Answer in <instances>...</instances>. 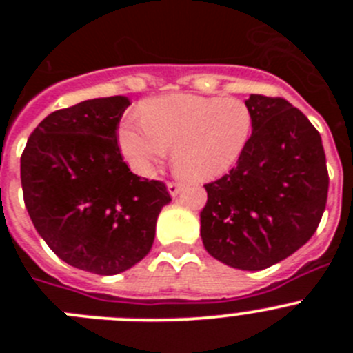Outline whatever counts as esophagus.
<instances>
[{
    "label": "esophagus",
    "mask_w": 353,
    "mask_h": 353,
    "mask_svg": "<svg viewBox=\"0 0 353 353\" xmlns=\"http://www.w3.org/2000/svg\"><path fill=\"white\" fill-rule=\"evenodd\" d=\"M180 189H182V187H180V183H176V182H168V192H170L171 196H179Z\"/></svg>",
    "instance_id": "34e87169"
}]
</instances>
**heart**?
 Returning <instances> with one entry per match:
<instances>
[{
  "instance_id": "heart-1",
  "label": "heart",
  "mask_w": 353,
  "mask_h": 353,
  "mask_svg": "<svg viewBox=\"0 0 353 353\" xmlns=\"http://www.w3.org/2000/svg\"><path fill=\"white\" fill-rule=\"evenodd\" d=\"M139 118L118 130L120 148L134 171L148 176L171 146L174 170L194 182L232 170L252 130L248 105L236 99L174 93L143 102Z\"/></svg>"
}]
</instances>
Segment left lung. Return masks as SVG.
I'll list each match as a JSON object with an SVG mask.
<instances>
[{"label": "left lung", "mask_w": 353, "mask_h": 353, "mask_svg": "<svg viewBox=\"0 0 353 353\" xmlns=\"http://www.w3.org/2000/svg\"><path fill=\"white\" fill-rule=\"evenodd\" d=\"M252 134L236 166L207 183L201 240L215 260L261 270L307 242L325 210L329 173L320 132L281 97L251 95Z\"/></svg>", "instance_id": "1"}]
</instances>
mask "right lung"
<instances>
[{
	"mask_svg": "<svg viewBox=\"0 0 353 353\" xmlns=\"http://www.w3.org/2000/svg\"><path fill=\"white\" fill-rule=\"evenodd\" d=\"M123 95L92 99L43 118L21 157L31 223L65 263L114 276L152 249L166 185L129 170L117 141Z\"/></svg>",
	"mask_w": 353,
	"mask_h": 353,
	"instance_id": "right-lung-1",
	"label": "right lung"
}]
</instances>
